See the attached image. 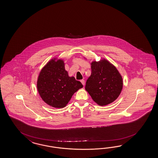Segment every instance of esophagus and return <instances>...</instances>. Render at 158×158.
<instances>
[{"mask_svg":"<svg viewBox=\"0 0 158 158\" xmlns=\"http://www.w3.org/2000/svg\"><path fill=\"white\" fill-rule=\"evenodd\" d=\"M81 84L83 85H85V80H83V79H82V80H81Z\"/></svg>","mask_w":158,"mask_h":158,"instance_id":"1","label":"esophagus"}]
</instances>
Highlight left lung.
<instances>
[{
  "instance_id": "8db88e82",
  "label": "left lung",
  "mask_w": 158,
  "mask_h": 158,
  "mask_svg": "<svg viewBox=\"0 0 158 158\" xmlns=\"http://www.w3.org/2000/svg\"><path fill=\"white\" fill-rule=\"evenodd\" d=\"M91 74L85 89L99 106L111 103L118 98L123 88V79L114 65L107 60L91 63Z\"/></svg>"
}]
</instances>
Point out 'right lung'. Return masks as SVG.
<instances>
[{"instance_id": "obj_1", "label": "right lung", "mask_w": 158, "mask_h": 158, "mask_svg": "<svg viewBox=\"0 0 158 158\" xmlns=\"http://www.w3.org/2000/svg\"><path fill=\"white\" fill-rule=\"evenodd\" d=\"M83 87L81 81L69 77L62 60L52 59L39 73L37 89L47 104L55 108H63L73 94Z\"/></svg>"}]
</instances>
